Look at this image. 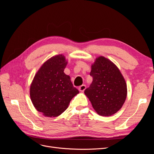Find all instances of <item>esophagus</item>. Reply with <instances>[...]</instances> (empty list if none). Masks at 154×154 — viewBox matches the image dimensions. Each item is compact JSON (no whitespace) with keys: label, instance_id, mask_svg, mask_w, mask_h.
Masks as SVG:
<instances>
[{"label":"esophagus","instance_id":"esophagus-1","mask_svg":"<svg viewBox=\"0 0 154 154\" xmlns=\"http://www.w3.org/2000/svg\"><path fill=\"white\" fill-rule=\"evenodd\" d=\"M85 88H86V86L85 85H82L79 87L78 89H79V91H81V92H83L85 90Z\"/></svg>","mask_w":154,"mask_h":154}]
</instances>
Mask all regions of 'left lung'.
Returning <instances> with one entry per match:
<instances>
[{"label":"left lung","instance_id":"8db88e82","mask_svg":"<svg viewBox=\"0 0 154 154\" xmlns=\"http://www.w3.org/2000/svg\"><path fill=\"white\" fill-rule=\"evenodd\" d=\"M90 76L92 82L85 94L100 116H110L122 108L127 94V84L116 65L103 57L96 59Z\"/></svg>","mask_w":154,"mask_h":154}]
</instances>
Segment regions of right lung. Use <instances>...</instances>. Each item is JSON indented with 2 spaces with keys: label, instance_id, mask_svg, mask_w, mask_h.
Wrapping results in <instances>:
<instances>
[{
  "label": "right lung",
  "instance_id": "1",
  "mask_svg": "<svg viewBox=\"0 0 154 154\" xmlns=\"http://www.w3.org/2000/svg\"><path fill=\"white\" fill-rule=\"evenodd\" d=\"M67 64L62 54L46 61L36 72L30 87L35 109L47 117H57L66 110L79 93L63 71Z\"/></svg>",
  "mask_w": 154,
  "mask_h": 154
}]
</instances>
